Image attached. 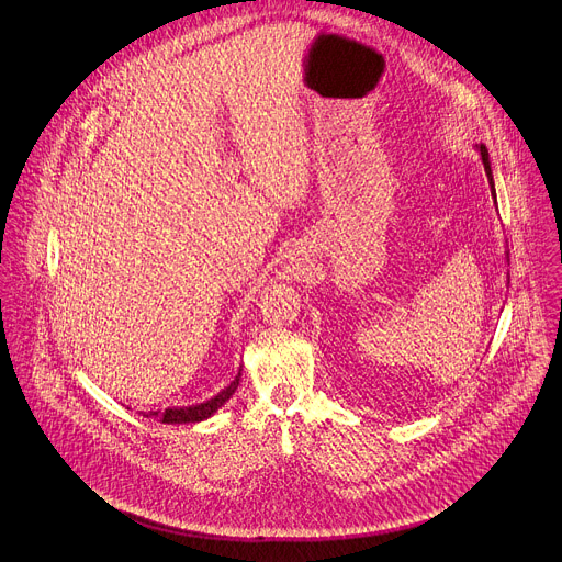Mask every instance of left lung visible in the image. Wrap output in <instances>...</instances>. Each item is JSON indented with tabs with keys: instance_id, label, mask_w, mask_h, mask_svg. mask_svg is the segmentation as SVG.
I'll return each mask as SVG.
<instances>
[{
	"instance_id": "8db88e82",
	"label": "left lung",
	"mask_w": 562,
	"mask_h": 562,
	"mask_svg": "<svg viewBox=\"0 0 562 562\" xmlns=\"http://www.w3.org/2000/svg\"><path fill=\"white\" fill-rule=\"evenodd\" d=\"M477 151H480V159L484 164V172L488 177V186H491V196L495 199V181H493V170H491V161H488V149L484 145H477Z\"/></svg>"
}]
</instances>
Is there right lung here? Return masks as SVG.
Returning a JSON list of instances; mask_svg holds the SVG:
<instances>
[{
  "mask_svg": "<svg viewBox=\"0 0 562 562\" xmlns=\"http://www.w3.org/2000/svg\"><path fill=\"white\" fill-rule=\"evenodd\" d=\"M239 379H241V370L231 381V385H226L222 392H217L209 401L194 403V405H172V407H166V411H155V413H149L145 417H155L161 424H199V422H206L235 394V390L239 385Z\"/></svg>",
  "mask_w": 562,
  "mask_h": 562,
  "instance_id": "add662e5",
  "label": "right lung"
}]
</instances>
